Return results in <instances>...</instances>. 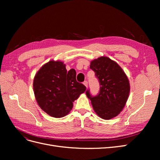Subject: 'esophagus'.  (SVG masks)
<instances>
[{"label":"esophagus","mask_w":160,"mask_h":160,"mask_svg":"<svg viewBox=\"0 0 160 160\" xmlns=\"http://www.w3.org/2000/svg\"><path fill=\"white\" fill-rule=\"evenodd\" d=\"M83 84H84V85L86 86V88H88V81H85L83 82Z\"/></svg>","instance_id":"1"}]
</instances>
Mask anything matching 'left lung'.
<instances>
[{
	"label": "left lung",
	"instance_id": "1",
	"mask_svg": "<svg viewBox=\"0 0 160 160\" xmlns=\"http://www.w3.org/2000/svg\"><path fill=\"white\" fill-rule=\"evenodd\" d=\"M90 69L99 80L100 90L96 96L87 90L86 95L101 118L112 119L120 113L128 99L130 85L128 77L117 62L107 57L92 61Z\"/></svg>",
	"mask_w": 160,
	"mask_h": 160
}]
</instances>
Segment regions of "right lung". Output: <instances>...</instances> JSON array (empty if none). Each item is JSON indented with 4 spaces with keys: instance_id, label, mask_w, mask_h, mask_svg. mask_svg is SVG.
<instances>
[{
    "instance_id": "1",
    "label": "right lung",
    "mask_w": 160,
    "mask_h": 160,
    "mask_svg": "<svg viewBox=\"0 0 160 160\" xmlns=\"http://www.w3.org/2000/svg\"><path fill=\"white\" fill-rule=\"evenodd\" d=\"M33 89L39 107L51 117L60 118L72 109V102L86 90L76 80V71H67L59 61H50L42 65L35 76Z\"/></svg>"
}]
</instances>
